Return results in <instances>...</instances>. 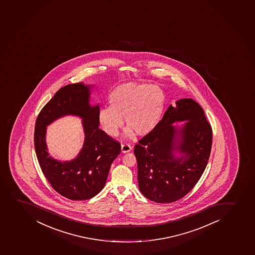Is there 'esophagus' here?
<instances>
[{"label":"esophagus","instance_id":"34e87169","mask_svg":"<svg viewBox=\"0 0 255 255\" xmlns=\"http://www.w3.org/2000/svg\"><path fill=\"white\" fill-rule=\"evenodd\" d=\"M131 149V146L129 144H123L121 145V150L123 153L129 152Z\"/></svg>","mask_w":255,"mask_h":255}]
</instances>
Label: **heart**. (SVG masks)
I'll use <instances>...</instances> for the list:
<instances>
[{
  "mask_svg": "<svg viewBox=\"0 0 255 255\" xmlns=\"http://www.w3.org/2000/svg\"><path fill=\"white\" fill-rule=\"evenodd\" d=\"M165 95L158 87L149 84L127 83L116 88L109 96L110 107L98 114L101 129L109 136L115 137L123 126L128 128L126 136H144L159 126L165 110Z\"/></svg>",
  "mask_w": 255,
  "mask_h": 255,
  "instance_id": "obj_1",
  "label": "heart"
}]
</instances>
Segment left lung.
Returning <instances> with one entry per match:
<instances>
[{
    "mask_svg": "<svg viewBox=\"0 0 255 255\" xmlns=\"http://www.w3.org/2000/svg\"><path fill=\"white\" fill-rule=\"evenodd\" d=\"M185 120L181 128L173 125ZM138 142L134 153L139 191L150 201L170 203L199 181L210 155L213 130L198 103L182 99L170 105L159 126Z\"/></svg>",
    "mask_w": 255,
    "mask_h": 255,
    "instance_id": "8db88e82",
    "label": "left lung"
}]
</instances>
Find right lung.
Instances as JSON below:
<instances>
[{"mask_svg": "<svg viewBox=\"0 0 255 255\" xmlns=\"http://www.w3.org/2000/svg\"><path fill=\"white\" fill-rule=\"evenodd\" d=\"M83 83L61 88L42 108L35 124L34 145L42 173L56 192L73 201L90 199L105 187L111 164L121 153V143L99 128V105H90V89ZM65 115L83 119L84 145L74 160L49 156L46 126Z\"/></svg>", "mask_w": 255, "mask_h": 255, "instance_id": "1", "label": "right lung"}]
</instances>
